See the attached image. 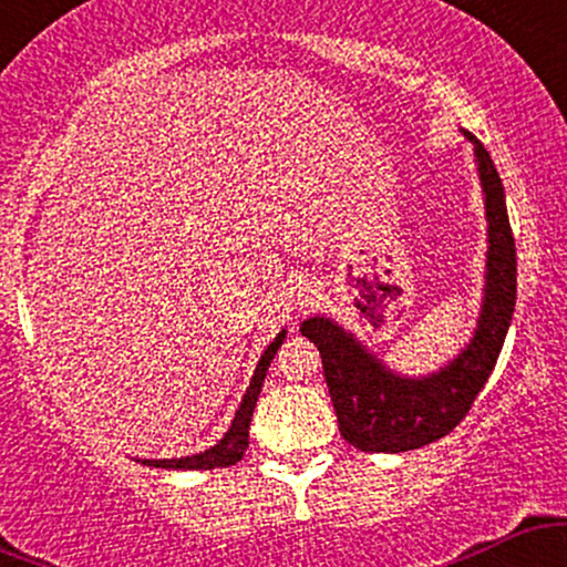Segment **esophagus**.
<instances>
[{
  "label": "esophagus",
  "mask_w": 567,
  "mask_h": 567,
  "mask_svg": "<svg viewBox=\"0 0 567 567\" xmlns=\"http://www.w3.org/2000/svg\"><path fill=\"white\" fill-rule=\"evenodd\" d=\"M317 296H320V292H317L315 285H309V282L298 285V290H296V306H298V309H309V306L317 303Z\"/></svg>",
  "instance_id": "1"
}]
</instances>
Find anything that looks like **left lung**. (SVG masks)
<instances>
[{
    "label": "left lung",
    "instance_id": "8db88e82",
    "mask_svg": "<svg viewBox=\"0 0 567 567\" xmlns=\"http://www.w3.org/2000/svg\"><path fill=\"white\" fill-rule=\"evenodd\" d=\"M464 135L474 146L487 220L483 306L470 343L447 365L410 379L383 365L354 333L328 317H309L301 324V333L320 349L338 429L343 440L365 453L415 451L453 432L491 379L512 324L517 252L506 216L504 184L483 143L466 130Z\"/></svg>",
    "mask_w": 567,
    "mask_h": 567
}]
</instances>
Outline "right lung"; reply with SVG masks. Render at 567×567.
Masks as SVG:
<instances>
[{"label": "right lung", "mask_w": 567, "mask_h": 567, "mask_svg": "<svg viewBox=\"0 0 567 567\" xmlns=\"http://www.w3.org/2000/svg\"><path fill=\"white\" fill-rule=\"evenodd\" d=\"M285 336H288V330L277 333L275 341L266 347L261 360H258V365H256V373H252V379H250V386H247L243 402H239L237 413H234L229 432H226L224 437L216 442V445L207 447V451H202V453H194V455H181V458H141V464L157 466V470H218V466L237 464V461L243 458L247 451V434H250L252 410H256L258 394H261L266 370H269L271 360H275L277 349L282 347Z\"/></svg>", "instance_id": "obj_1"}]
</instances>
